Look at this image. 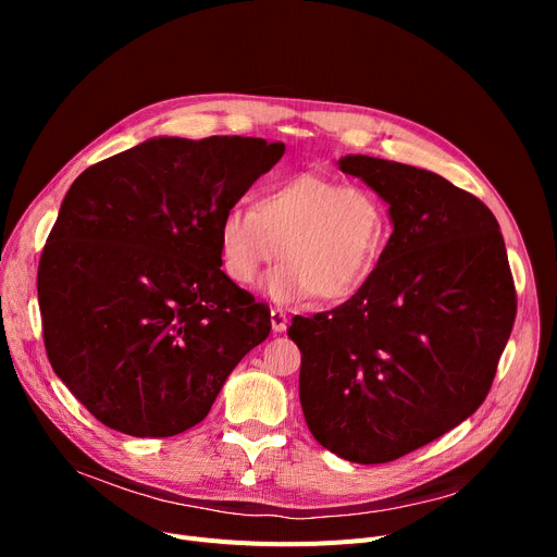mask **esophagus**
Returning <instances> with one entry per match:
<instances>
[{
	"instance_id": "esophagus-1",
	"label": "esophagus",
	"mask_w": 557,
	"mask_h": 557,
	"mask_svg": "<svg viewBox=\"0 0 557 557\" xmlns=\"http://www.w3.org/2000/svg\"><path fill=\"white\" fill-rule=\"evenodd\" d=\"M286 325H288V315H286V311H284V309H280V307L271 309V327H273V332H284V330H286Z\"/></svg>"
}]
</instances>
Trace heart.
I'll return each instance as SVG.
<instances>
[{"label":"heart","instance_id":"b5f03b06","mask_svg":"<svg viewBox=\"0 0 557 557\" xmlns=\"http://www.w3.org/2000/svg\"><path fill=\"white\" fill-rule=\"evenodd\" d=\"M386 244L384 205L370 189L318 173L263 187L252 205H230L219 223L223 271L250 286L280 255L269 275L275 300L315 294L345 300L372 275Z\"/></svg>","mask_w":557,"mask_h":557}]
</instances>
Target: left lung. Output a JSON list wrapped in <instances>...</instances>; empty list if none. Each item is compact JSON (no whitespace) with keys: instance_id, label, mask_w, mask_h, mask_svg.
<instances>
[{"instance_id":"8db88e82","label":"left lung","mask_w":557,"mask_h":557,"mask_svg":"<svg viewBox=\"0 0 557 557\" xmlns=\"http://www.w3.org/2000/svg\"><path fill=\"white\" fill-rule=\"evenodd\" d=\"M341 171L391 208L393 234L347 302L290 320L300 404L315 441L391 462L470 418L510 338L517 290L494 214L443 175L370 156Z\"/></svg>"}]
</instances>
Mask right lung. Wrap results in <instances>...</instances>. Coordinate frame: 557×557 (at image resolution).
I'll return each instance as SVG.
<instances>
[{"mask_svg":"<svg viewBox=\"0 0 557 557\" xmlns=\"http://www.w3.org/2000/svg\"><path fill=\"white\" fill-rule=\"evenodd\" d=\"M284 156L261 137H156L72 183L38 267L53 372L101 424L178 435L271 332L221 271L219 223Z\"/></svg>","mask_w":557,"mask_h":557,"instance_id":"1","label":"right lung"}]
</instances>
